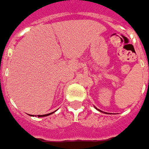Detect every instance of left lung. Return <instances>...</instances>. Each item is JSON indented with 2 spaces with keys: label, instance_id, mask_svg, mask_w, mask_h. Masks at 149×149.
<instances>
[{
  "label": "left lung",
  "instance_id": "left-lung-1",
  "mask_svg": "<svg viewBox=\"0 0 149 149\" xmlns=\"http://www.w3.org/2000/svg\"><path fill=\"white\" fill-rule=\"evenodd\" d=\"M95 108H96V107H95ZM96 109H97V108H96ZM97 109V110H98V111H100V112H102V111H101V110H100V109Z\"/></svg>",
  "mask_w": 149,
  "mask_h": 149
}]
</instances>
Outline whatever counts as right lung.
<instances>
[{
  "label": "right lung",
  "instance_id": "add662e5",
  "mask_svg": "<svg viewBox=\"0 0 149 149\" xmlns=\"http://www.w3.org/2000/svg\"><path fill=\"white\" fill-rule=\"evenodd\" d=\"M52 113H54V112H52V113H50V114H46V115H38V116H39V117H43V116H50V115H52Z\"/></svg>",
  "mask_w": 149,
  "mask_h": 149
}]
</instances>
